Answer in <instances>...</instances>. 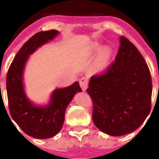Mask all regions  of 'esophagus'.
Listing matches in <instances>:
<instances>
[{
	"mask_svg": "<svg viewBox=\"0 0 159 159\" xmlns=\"http://www.w3.org/2000/svg\"><path fill=\"white\" fill-rule=\"evenodd\" d=\"M80 85L83 90H86L88 87V80L86 77H82L80 80Z\"/></svg>",
	"mask_w": 159,
	"mask_h": 159,
	"instance_id": "esophagus-1",
	"label": "esophagus"
}]
</instances>
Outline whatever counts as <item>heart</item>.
Returning a JSON list of instances; mask_svg holds the SVG:
<instances>
[{"instance_id":"heart-1","label":"heart","mask_w":159,"mask_h":159,"mask_svg":"<svg viewBox=\"0 0 159 159\" xmlns=\"http://www.w3.org/2000/svg\"><path fill=\"white\" fill-rule=\"evenodd\" d=\"M109 57H110V52L108 51V50H105L102 53V55H101L100 58H99V61H98V64H97V66H98L99 68L102 69V68H104L106 67Z\"/></svg>"}]
</instances>
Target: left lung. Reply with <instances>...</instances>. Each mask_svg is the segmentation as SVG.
<instances>
[{
	"instance_id": "8db88e82",
	"label": "left lung",
	"mask_w": 159,
	"mask_h": 159,
	"mask_svg": "<svg viewBox=\"0 0 159 159\" xmlns=\"http://www.w3.org/2000/svg\"><path fill=\"white\" fill-rule=\"evenodd\" d=\"M87 92L93 103L92 119L111 136L134 131L151 110L152 80L148 65L124 36L116 60L104 71L92 75Z\"/></svg>"
}]
</instances>
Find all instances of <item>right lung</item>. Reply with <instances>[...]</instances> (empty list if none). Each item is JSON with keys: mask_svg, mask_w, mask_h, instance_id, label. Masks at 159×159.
<instances>
[{"mask_svg": "<svg viewBox=\"0 0 159 159\" xmlns=\"http://www.w3.org/2000/svg\"><path fill=\"white\" fill-rule=\"evenodd\" d=\"M58 33L52 29L32 36L15 56L7 72V95L11 116L25 134L36 139H49L61 130L67 105L76 92H82L78 82L57 89L52 95L50 104L45 107L35 106L25 96L22 75L28 57Z\"/></svg>", "mask_w": 159, "mask_h": 159, "instance_id": "obj_1", "label": "right lung"}]
</instances>
